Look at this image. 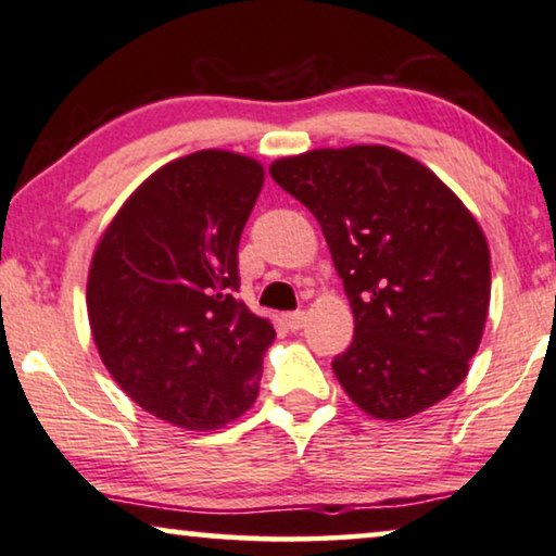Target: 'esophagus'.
Instances as JSON below:
<instances>
[{"mask_svg":"<svg viewBox=\"0 0 556 556\" xmlns=\"http://www.w3.org/2000/svg\"><path fill=\"white\" fill-rule=\"evenodd\" d=\"M304 323H307V315H304L302 309H296V312H289L287 315V325H289V330H302L304 327Z\"/></svg>","mask_w":556,"mask_h":556,"instance_id":"esophagus-1","label":"esophagus"}]
</instances>
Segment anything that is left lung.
Masks as SVG:
<instances>
[{
  "label": "left lung",
  "instance_id": "left-lung-1",
  "mask_svg": "<svg viewBox=\"0 0 556 556\" xmlns=\"http://www.w3.org/2000/svg\"><path fill=\"white\" fill-rule=\"evenodd\" d=\"M269 174L323 226L355 315V338L332 359L357 408L401 420L453 393L479 350L491 256L460 199L388 146L319 148Z\"/></svg>",
  "mask_w": 556,
  "mask_h": 556
}]
</instances>
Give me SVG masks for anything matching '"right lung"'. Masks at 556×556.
I'll return each instance as SVG.
<instances>
[{"mask_svg":"<svg viewBox=\"0 0 556 556\" xmlns=\"http://www.w3.org/2000/svg\"><path fill=\"white\" fill-rule=\"evenodd\" d=\"M264 184L254 159L199 151L155 170L92 254L88 317L113 380L151 416L214 431L260 395L269 319L239 300V239Z\"/></svg>","mask_w":556,"mask_h":556,"instance_id":"add662e5","label":"right lung"}]
</instances>
